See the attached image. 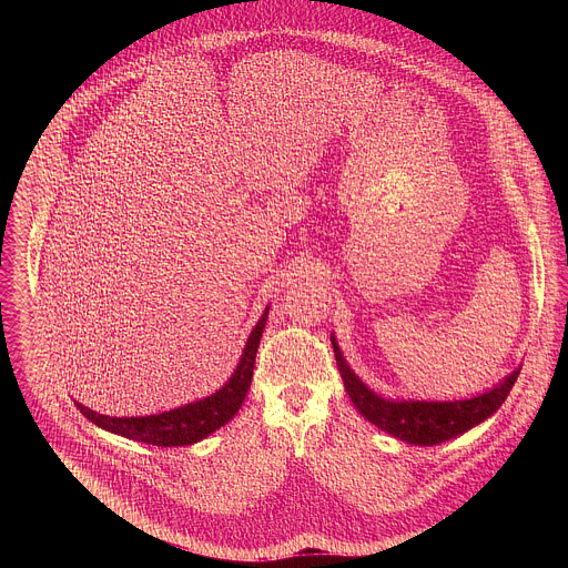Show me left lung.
<instances>
[{"mask_svg":"<svg viewBox=\"0 0 568 568\" xmlns=\"http://www.w3.org/2000/svg\"><path fill=\"white\" fill-rule=\"evenodd\" d=\"M336 367L341 372L345 392L349 400L358 408V413L378 426L381 430L389 433L392 437L415 444V446H435L448 439H455L470 428L486 422L489 415L498 410L509 396L520 367L507 374L498 385L477 394L473 398L462 400H410V398H385L369 389L347 365L336 336L329 334Z\"/></svg>","mask_w":568,"mask_h":568,"instance_id":"obj_1","label":"left lung"}]
</instances>
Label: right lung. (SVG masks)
Wrapping results in <instances>:
<instances>
[{"label": "right lung", "instance_id": "add662e5", "mask_svg": "<svg viewBox=\"0 0 568 568\" xmlns=\"http://www.w3.org/2000/svg\"><path fill=\"white\" fill-rule=\"evenodd\" d=\"M266 320H268V306L264 308L257 324L253 325L234 374L227 378V383L221 389H216L214 394L201 400L162 410V413H153V415H133V417L102 415L81 403H77V406L81 408L82 415L89 422H93L98 428H104L113 435H122L133 442L162 446V448L196 444L207 435H212L214 430H219L221 426H225L230 419H234V415L243 406L246 392L251 387L255 354H257V345H260Z\"/></svg>", "mask_w": 568, "mask_h": 568}]
</instances>
